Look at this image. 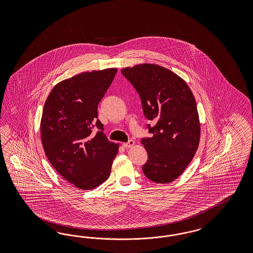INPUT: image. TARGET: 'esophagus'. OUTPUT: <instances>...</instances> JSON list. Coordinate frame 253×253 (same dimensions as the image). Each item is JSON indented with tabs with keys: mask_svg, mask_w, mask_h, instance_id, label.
<instances>
[{
	"mask_svg": "<svg viewBox=\"0 0 253 253\" xmlns=\"http://www.w3.org/2000/svg\"><path fill=\"white\" fill-rule=\"evenodd\" d=\"M123 146L125 148H130L132 146H134V141L133 140H129L127 143H123Z\"/></svg>",
	"mask_w": 253,
	"mask_h": 253,
	"instance_id": "obj_1",
	"label": "esophagus"
}]
</instances>
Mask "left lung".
<instances>
[{
    "mask_svg": "<svg viewBox=\"0 0 253 253\" xmlns=\"http://www.w3.org/2000/svg\"><path fill=\"white\" fill-rule=\"evenodd\" d=\"M138 92L151 137L142 138L148 159L143 171L149 180L168 184L180 176L198 150L200 124L188 85L172 71L154 64L122 69Z\"/></svg>",
    "mask_w": 253,
    "mask_h": 253,
    "instance_id": "1",
    "label": "left lung"
}]
</instances>
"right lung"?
Returning <instances> with one entry per match:
<instances>
[{"label":"right lung","mask_w":253,"mask_h":253,"mask_svg":"<svg viewBox=\"0 0 253 253\" xmlns=\"http://www.w3.org/2000/svg\"><path fill=\"white\" fill-rule=\"evenodd\" d=\"M117 69L84 72L54 86L44 104L41 138L47 159L70 184L83 190L107 180L119 145L110 142L97 107ZM95 126L99 130L92 133Z\"/></svg>","instance_id":"obj_1"}]
</instances>
